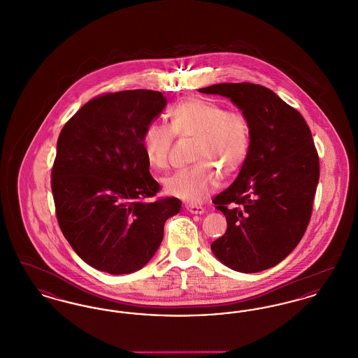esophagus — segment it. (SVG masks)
<instances>
[{
	"instance_id": "1",
	"label": "esophagus",
	"mask_w": 358,
	"mask_h": 358,
	"mask_svg": "<svg viewBox=\"0 0 358 358\" xmlns=\"http://www.w3.org/2000/svg\"><path fill=\"white\" fill-rule=\"evenodd\" d=\"M187 212H190L192 215H203L204 213V208L201 205H187Z\"/></svg>"
}]
</instances>
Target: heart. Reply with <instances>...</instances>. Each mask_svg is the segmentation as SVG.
<instances>
[{
  "instance_id": "obj_1",
  "label": "heart",
  "mask_w": 358,
  "mask_h": 358,
  "mask_svg": "<svg viewBox=\"0 0 358 358\" xmlns=\"http://www.w3.org/2000/svg\"><path fill=\"white\" fill-rule=\"evenodd\" d=\"M171 126L152 122L142 134V146L149 164L165 168L174 134L194 136V166L176 171L164 181L165 190L177 199L200 203L220 185V171L229 177L240 171L251 150L252 131L248 118L228 111L220 103L189 98L169 113Z\"/></svg>"
}]
</instances>
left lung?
Instances as JSON below:
<instances>
[{
  "label": "left lung",
  "instance_id": "left-lung-1",
  "mask_svg": "<svg viewBox=\"0 0 358 358\" xmlns=\"http://www.w3.org/2000/svg\"><path fill=\"white\" fill-rule=\"evenodd\" d=\"M199 91L229 98L252 131L236 180L213 199L227 232L210 250L238 273L271 268L298 245L311 217L320 180L311 131L295 108L263 85L220 83Z\"/></svg>",
  "mask_w": 358,
  "mask_h": 358
}]
</instances>
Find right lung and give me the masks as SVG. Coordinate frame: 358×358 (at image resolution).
<instances>
[{
  "instance_id": "obj_1",
  "label": "right lung",
  "mask_w": 358,
  "mask_h": 358,
  "mask_svg": "<svg viewBox=\"0 0 358 358\" xmlns=\"http://www.w3.org/2000/svg\"><path fill=\"white\" fill-rule=\"evenodd\" d=\"M152 90L91 99L64 124L52 168V193L64 238L91 267L136 273L157 252L165 222L181 201H148L159 190L142 146L145 127L166 107Z\"/></svg>"
}]
</instances>
